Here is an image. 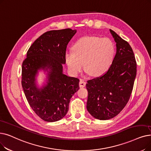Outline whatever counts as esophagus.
I'll use <instances>...</instances> for the list:
<instances>
[{"mask_svg":"<svg viewBox=\"0 0 151 151\" xmlns=\"http://www.w3.org/2000/svg\"><path fill=\"white\" fill-rule=\"evenodd\" d=\"M86 81H85L84 80H80V83H79V86L80 88H84L86 86Z\"/></svg>","mask_w":151,"mask_h":151,"instance_id":"1","label":"esophagus"}]
</instances>
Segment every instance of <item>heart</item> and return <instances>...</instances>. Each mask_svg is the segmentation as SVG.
<instances>
[{
  "mask_svg": "<svg viewBox=\"0 0 151 151\" xmlns=\"http://www.w3.org/2000/svg\"><path fill=\"white\" fill-rule=\"evenodd\" d=\"M73 51L65 54V61L69 70L78 75L85 70L92 76L102 75L112 65L115 55V45L107 37L84 36L75 43Z\"/></svg>",
  "mask_w": 151,
  "mask_h": 151,
  "instance_id": "heart-1",
  "label": "heart"
}]
</instances>
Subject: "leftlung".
<instances>
[{"label":"left lung","mask_w":151,"mask_h":151,"mask_svg":"<svg viewBox=\"0 0 151 151\" xmlns=\"http://www.w3.org/2000/svg\"><path fill=\"white\" fill-rule=\"evenodd\" d=\"M116 52L112 65L104 75L88 80L87 110L97 119H112L126 106L136 76V62L129 43L110 29Z\"/></svg>","instance_id":"8db88e82"}]
</instances>
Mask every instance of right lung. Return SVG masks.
<instances>
[{"label":"right lung","instance_id":"right-lung-1","mask_svg":"<svg viewBox=\"0 0 151 151\" xmlns=\"http://www.w3.org/2000/svg\"><path fill=\"white\" fill-rule=\"evenodd\" d=\"M76 30L45 32L32 43L22 63V84L30 107L41 119L54 122L67 114L70 99L80 89L79 79L63 73L67 46ZM48 72L47 84L37 87L38 70Z\"/></svg>","mask_w":151,"mask_h":151}]
</instances>
